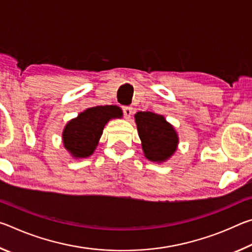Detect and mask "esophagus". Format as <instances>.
Wrapping results in <instances>:
<instances>
[{
  "label": "esophagus",
  "mask_w": 252,
  "mask_h": 252,
  "mask_svg": "<svg viewBox=\"0 0 252 252\" xmlns=\"http://www.w3.org/2000/svg\"><path fill=\"white\" fill-rule=\"evenodd\" d=\"M122 110H123V114H125L126 119H129L131 117L132 112H133V108H132V106H123Z\"/></svg>",
  "instance_id": "34e87169"
}]
</instances>
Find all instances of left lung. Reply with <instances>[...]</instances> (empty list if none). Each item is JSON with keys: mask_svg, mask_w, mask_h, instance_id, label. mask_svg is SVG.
Masks as SVG:
<instances>
[{"mask_svg": "<svg viewBox=\"0 0 252 252\" xmlns=\"http://www.w3.org/2000/svg\"><path fill=\"white\" fill-rule=\"evenodd\" d=\"M142 150L148 160L164 162L177 150L179 138L174 127L163 116L153 112H138L134 116Z\"/></svg>", "mask_w": 252, "mask_h": 252, "instance_id": "left-lung-1", "label": "left lung"}]
</instances>
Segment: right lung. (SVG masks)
I'll return each mask as SVG.
<instances>
[{"label": "right lung", "instance_id": "add662e5", "mask_svg": "<svg viewBox=\"0 0 252 252\" xmlns=\"http://www.w3.org/2000/svg\"><path fill=\"white\" fill-rule=\"evenodd\" d=\"M122 110L117 105H99L87 109L67 122L63 130V146L72 157L87 158L94 152L111 119L121 118Z\"/></svg>", "mask_w": 252, "mask_h": 252}]
</instances>
